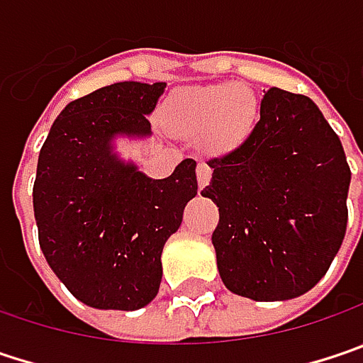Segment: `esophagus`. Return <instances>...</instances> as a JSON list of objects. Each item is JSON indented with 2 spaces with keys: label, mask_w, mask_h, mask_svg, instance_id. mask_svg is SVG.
<instances>
[{
  "label": "esophagus",
  "mask_w": 363,
  "mask_h": 363,
  "mask_svg": "<svg viewBox=\"0 0 363 363\" xmlns=\"http://www.w3.org/2000/svg\"><path fill=\"white\" fill-rule=\"evenodd\" d=\"M211 175H213V169L208 167L206 163H198V188H200V190L208 186Z\"/></svg>",
  "instance_id": "34e87169"
}]
</instances>
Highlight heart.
<instances>
[{
  "mask_svg": "<svg viewBox=\"0 0 363 363\" xmlns=\"http://www.w3.org/2000/svg\"><path fill=\"white\" fill-rule=\"evenodd\" d=\"M169 116L173 130L188 138L213 136L217 143H235L252 130L258 103L238 84H211L175 92Z\"/></svg>",
  "mask_w": 363,
  "mask_h": 363,
  "instance_id": "b5f03b06",
  "label": "heart"
}]
</instances>
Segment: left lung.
Instances as JSON below:
<instances>
[{
  "mask_svg": "<svg viewBox=\"0 0 363 363\" xmlns=\"http://www.w3.org/2000/svg\"><path fill=\"white\" fill-rule=\"evenodd\" d=\"M208 167L202 196L219 206L213 246L225 287L254 301L310 291L343 244L351 182L341 140L316 103L267 91L252 134Z\"/></svg>",
  "mask_w": 363,
  "mask_h": 363,
  "instance_id": "left-lung-1",
  "label": "left lung"
}]
</instances>
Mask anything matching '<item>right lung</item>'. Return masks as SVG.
<instances>
[{
    "label": "right lung",
    "instance_id": "obj_1",
    "mask_svg": "<svg viewBox=\"0 0 363 363\" xmlns=\"http://www.w3.org/2000/svg\"><path fill=\"white\" fill-rule=\"evenodd\" d=\"M165 82H116L65 105L43 144L33 188L47 264L82 303L138 310L159 294L163 246L198 194L196 161L150 179L113 138L150 136Z\"/></svg>",
    "mask_w": 363,
    "mask_h": 363
}]
</instances>
